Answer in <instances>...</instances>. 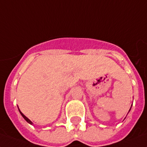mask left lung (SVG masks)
<instances>
[{
    "instance_id": "obj_1",
    "label": "left lung",
    "mask_w": 147,
    "mask_h": 147,
    "mask_svg": "<svg viewBox=\"0 0 147 147\" xmlns=\"http://www.w3.org/2000/svg\"><path fill=\"white\" fill-rule=\"evenodd\" d=\"M130 109H131V107H130ZM130 109H129V111H130Z\"/></svg>"
}]
</instances>
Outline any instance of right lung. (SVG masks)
Segmentation results:
<instances>
[{"mask_svg": "<svg viewBox=\"0 0 147 147\" xmlns=\"http://www.w3.org/2000/svg\"><path fill=\"white\" fill-rule=\"evenodd\" d=\"M18 110H19V108H18ZM19 112H20V114H21V116H22L23 117H24V119L25 120H26V121H27V123H30V124H31V125H33V123L31 122V121H30V120H29V119H28V118H27V117H26V116H25V115H24L22 113V112H21V111H20V110H19Z\"/></svg>", "mask_w": 147, "mask_h": 147, "instance_id": "1", "label": "right lung"}]
</instances>
